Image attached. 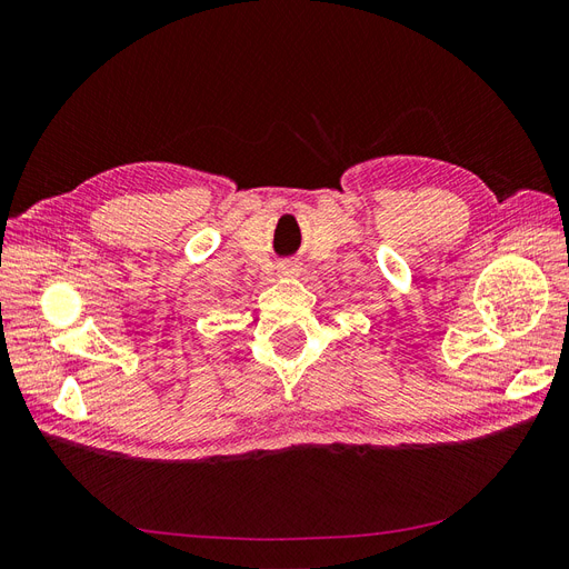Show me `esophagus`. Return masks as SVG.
Masks as SVG:
<instances>
[{"instance_id": "esophagus-1", "label": "esophagus", "mask_w": 569, "mask_h": 569, "mask_svg": "<svg viewBox=\"0 0 569 569\" xmlns=\"http://www.w3.org/2000/svg\"><path fill=\"white\" fill-rule=\"evenodd\" d=\"M278 270H280V274H287V278H289V274H299V263L297 261H289V258H287V261H282L280 266H278Z\"/></svg>"}]
</instances>
